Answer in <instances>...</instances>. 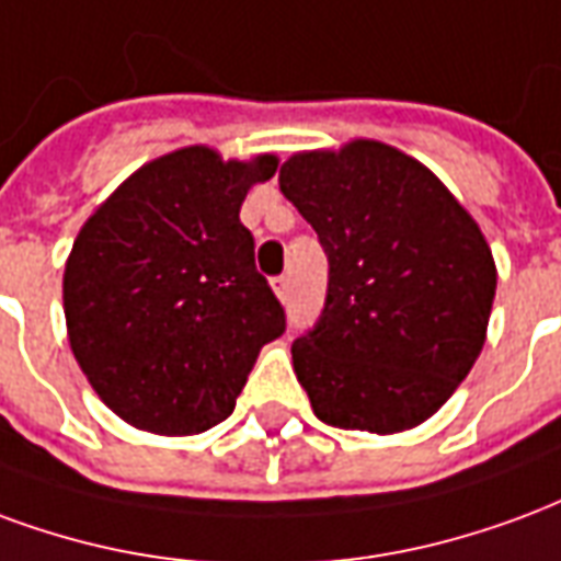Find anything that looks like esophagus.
Segmentation results:
<instances>
[{"label":"esophagus","instance_id":"obj_1","mask_svg":"<svg viewBox=\"0 0 561 561\" xmlns=\"http://www.w3.org/2000/svg\"><path fill=\"white\" fill-rule=\"evenodd\" d=\"M272 289H275V296L280 298V301H286V298H289V277H272Z\"/></svg>","mask_w":561,"mask_h":561}]
</instances>
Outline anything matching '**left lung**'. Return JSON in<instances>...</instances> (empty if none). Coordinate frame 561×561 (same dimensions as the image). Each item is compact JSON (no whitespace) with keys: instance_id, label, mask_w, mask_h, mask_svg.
<instances>
[{"instance_id":"1","label":"left lung","mask_w":561,"mask_h":561,"mask_svg":"<svg viewBox=\"0 0 561 561\" xmlns=\"http://www.w3.org/2000/svg\"><path fill=\"white\" fill-rule=\"evenodd\" d=\"M277 182L329 256L320 322L293 343L317 419L379 436L419 427L488 341L484 232L424 163L379 140L296 151Z\"/></svg>"}]
</instances>
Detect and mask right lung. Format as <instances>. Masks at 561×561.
Here are the masks:
<instances>
[{
    "label": "right lung",
    "instance_id": "right-lung-1",
    "mask_svg": "<svg viewBox=\"0 0 561 561\" xmlns=\"http://www.w3.org/2000/svg\"><path fill=\"white\" fill-rule=\"evenodd\" d=\"M275 154L224 161L185 146L142 163L85 220L68 253V343L118 419L158 436L224 421L284 308L253 263L239 220Z\"/></svg>",
    "mask_w": 561,
    "mask_h": 561
}]
</instances>
